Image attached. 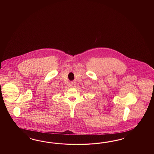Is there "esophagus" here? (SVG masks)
Wrapping results in <instances>:
<instances>
[{"instance_id":"esophagus-1","label":"esophagus","mask_w":154,"mask_h":154,"mask_svg":"<svg viewBox=\"0 0 154 154\" xmlns=\"http://www.w3.org/2000/svg\"><path fill=\"white\" fill-rule=\"evenodd\" d=\"M70 85H71V86L72 87H73V88H74L75 86V85H76V82H75V81H73V82H70Z\"/></svg>"}]
</instances>
